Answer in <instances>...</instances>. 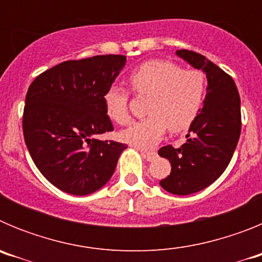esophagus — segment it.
<instances>
[{
    "label": "esophagus",
    "mask_w": 262,
    "mask_h": 262,
    "mask_svg": "<svg viewBox=\"0 0 262 262\" xmlns=\"http://www.w3.org/2000/svg\"><path fill=\"white\" fill-rule=\"evenodd\" d=\"M142 155L144 156V159L147 161H152V160H155L157 157V154L155 151H143Z\"/></svg>",
    "instance_id": "34e87169"
}]
</instances>
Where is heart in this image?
Instances as JSON below:
<instances>
[{"instance_id": "obj_1", "label": "heart", "mask_w": 262, "mask_h": 262, "mask_svg": "<svg viewBox=\"0 0 262 262\" xmlns=\"http://www.w3.org/2000/svg\"><path fill=\"white\" fill-rule=\"evenodd\" d=\"M128 85L136 96H148V117L120 133L122 140L139 148L156 145L166 127L170 133L189 128L205 101V73L198 69H182L170 60L144 62L129 73ZM102 99L106 114L113 122L119 126L129 123V93L124 88L111 85Z\"/></svg>"}]
</instances>
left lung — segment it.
<instances>
[{"instance_id":"left-lung-1","label":"left lung","mask_w":262,"mask_h":262,"mask_svg":"<svg viewBox=\"0 0 262 262\" xmlns=\"http://www.w3.org/2000/svg\"><path fill=\"white\" fill-rule=\"evenodd\" d=\"M207 76V93L203 107L190 124L186 142L181 147L165 145L159 155L169 160L172 170L160 181L163 189L177 195H187L210 186L230 164L242 133L240 96L228 73L201 53L180 50L176 52Z\"/></svg>"}]
</instances>
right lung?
Returning a JSON list of instances; mask_svg holds the SVG:
<instances>
[{"label":"right lung","instance_id":"add662e5","mask_svg":"<svg viewBox=\"0 0 262 262\" xmlns=\"http://www.w3.org/2000/svg\"><path fill=\"white\" fill-rule=\"evenodd\" d=\"M126 64L123 55L68 60L32 81L22 128L36 168L60 190L88 195L113 176L126 145L98 140L114 129L103 93Z\"/></svg>","mask_w":262,"mask_h":262}]
</instances>
